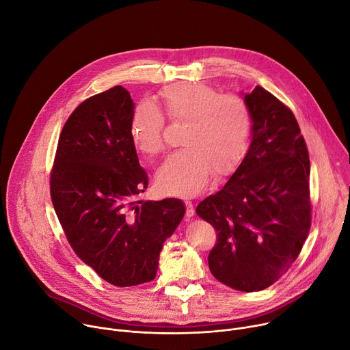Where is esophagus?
I'll use <instances>...</instances> for the list:
<instances>
[{
	"label": "esophagus",
	"instance_id": "esophagus-1",
	"mask_svg": "<svg viewBox=\"0 0 350 350\" xmlns=\"http://www.w3.org/2000/svg\"><path fill=\"white\" fill-rule=\"evenodd\" d=\"M185 216L188 219H191L195 215V209H193V204L192 202H185Z\"/></svg>",
	"mask_w": 350,
	"mask_h": 350
}]
</instances>
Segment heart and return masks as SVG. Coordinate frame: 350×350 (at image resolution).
I'll return each instance as SVG.
<instances>
[{"instance_id":"b5f03b06","label":"heart","mask_w":350,"mask_h":350,"mask_svg":"<svg viewBox=\"0 0 350 350\" xmlns=\"http://www.w3.org/2000/svg\"><path fill=\"white\" fill-rule=\"evenodd\" d=\"M172 122L187 123L184 149L165 159L157 173L158 188L169 195L201 192L215 170L231 172L243 158L252 133V116L243 99L220 95L205 83L180 81L159 94ZM162 112L151 103H139L130 118L129 134L137 151L155 157L163 148Z\"/></svg>"}]
</instances>
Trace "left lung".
I'll return each instance as SVG.
<instances>
[{
    "label": "left lung",
    "instance_id": "left-lung-1",
    "mask_svg": "<svg viewBox=\"0 0 350 350\" xmlns=\"http://www.w3.org/2000/svg\"><path fill=\"white\" fill-rule=\"evenodd\" d=\"M243 101L252 116L247 152L196 213L217 231L208 258L212 274L232 289L255 292L273 285L302 251L310 230V161L280 99L256 85Z\"/></svg>",
    "mask_w": 350,
    "mask_h": 350
}]
</instances>
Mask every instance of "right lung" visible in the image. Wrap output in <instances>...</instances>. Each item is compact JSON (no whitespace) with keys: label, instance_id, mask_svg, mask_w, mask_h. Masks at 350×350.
Segmentation results:
<instances>
[{"label":"right lung","instance_id":"1","mask_svg":"<svg viewBox=\"0 0 350 350\" xmlns=\"http://www.w3.org/2000/svg\"><path fill=\"white\" fill-rule=\"evenodd\" d=\"M134 103L115 85L66 120L51 172V199L76 255L107 282L152 281L165 241L184 217L176 198L137 201L148 187L129 134Z\"/></svg>","mask_w":350,"mask_h":350}]
</instances>
